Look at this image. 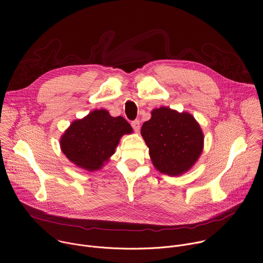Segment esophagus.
<instances>
[{"label":"esophagus","mask_w":263,"mask_h":263,"mask_svg":"<svg viewBox=\"0 0 263 263\" xmlns=\"http://www.w3.org/2000/svg\"><path fill=\"white\" fill-rule=\"evenodd\" d=\"M131 126H132V128L134 129L135 132H139V129H140V122H139L138 120L133 121V122L131 123Z\"/></svg>","instance_id":"1"}]
</instances>
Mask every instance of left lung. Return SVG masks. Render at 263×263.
<instances>
[{
    "label": "left lung",
    "mask_w": 263,
    "mask_h": 263,
    "mask_svg": "<svg viewBox=\"0 0 263 263\" xmlns=\"http://www.w3.org/2000/svg\"><path fill=\"white\" fill-rule=\"evenodd\" d=\"M152 118L141 127L154 166L162 174L180 176L197 162L203 151L204 135L189 112L167 107L154 109Z\"/></svg>",
    "instance_id": "8db88e82"
}]
</instances>
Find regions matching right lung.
Segmentation results:
<instances>
[{
	"instance_id": "right-lung-1",
	"label": "right lung",
	"mask_w": 263,
	"mask_h": 263,
	"mask_svg": "<svg viewBox=\"0 0 263 263\" xmlns=\"http://www.w3.org/2000/svg\"><path fill=\"white\" fill-rule=\"evenodd\" d=\"M132 131L123 117H111L104 109L93 110L84 119L70 124L60 139V146L68 160L93 172L115 154L121 137Z\"/></svg>"
}]
</instances>
